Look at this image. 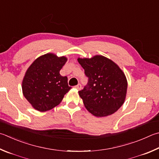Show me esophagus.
I'll return each instance as SVG.
<instances>
[{
    "mask_svg": "<svg viewBox=\"0 0 159 159\" xmlns=\"http://www.w3.org/2000/svg\"><path fill=\"white\" fill-rule=\"evenodd\" d=\"M81 88H82V86H81V85H80V84H78L77 85L75 86V88L77 89L78 90H80V89H81Z\"/></svg>",
    "mask_w": 159,
    "mask_h": 159,
    "instance_id": "1",
    "label": "esophagus"
}]
</instances>
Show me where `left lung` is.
<instances>
[{"label":"left lung","instance_id":"8db88e82","mask_svg":"<svg viewBox=\"0 0 159 159\" xmlns=\"http://www.w3.org/2000/svg\"><path fill=\"white\" fill-rule=\"evenodd\" d=\"M88 82L79 92L85 107L96 117L111 115L125 102L127 80L118 65L103 56L78 58Z\"/></svg>","mask_w":159,"mask_h":159}]
</instances>
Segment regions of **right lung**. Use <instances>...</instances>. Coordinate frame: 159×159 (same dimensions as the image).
<instances>
[{
  "label": "right lung",
  "instance_id": "add662e5",
  "mask_svg": "<svg viewBox=\"0 0 159 159\" xmlns=\"http://www.w3.org/2000/svg\"><path fill=\"white\" fill-rule=\"evenodd\" d=\"M67 60L65 56L47 53L34 60L25 72L23 94L37 111L45 112L56 107L71 89L67 77L60 74Z\"/></svg>",
  "mask_w": 159,
  "mask_h": 159
}]
</instances>
